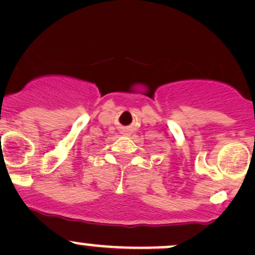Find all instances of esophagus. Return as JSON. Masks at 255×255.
I'll list each match as a JSON object with an SVG mask.
<instances>
[{"instance_id": "esophagus-1", "label": "esophagus", "mask_w": 255, "mask_h": 255, "mask_svg": "<svg viewBox=\"0 0 255 255\" xmlns=\"http://www.w3.org/2000/svg\"><path fill=\"white\" fill-rule=\"evenodd\" d=\"M121 133H122L123 135H129L130 134V129H129V128H123L122 132H121Z\"/></svg>"}]
</instances>
